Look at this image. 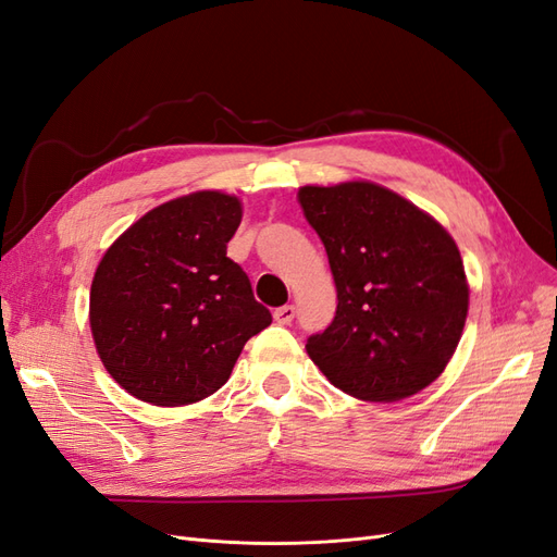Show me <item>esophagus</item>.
I'll return each mask as SVG.
<instances>
[{"label": "esophagus", "instance_id": "34e87169", "mask_svg": "<svg viewBox=\"0 0 557 557\" xmlns=\"http://www.w3.org/2000/svg\"><path fill=\"white\" fill-rule=\"evenodd\" d=\"M295 307H290V305H285V307H278L276 311H274V320L278 325H290L293 323V318H295Z\"/></svg>", "mask_w": 557, "mask_h": 557}]
</instances>
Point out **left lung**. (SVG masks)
<instances>
[{
	"instance_id": "left-lung-1",
	"label": "left lung",
	"mask_w": 557,
	"mask_h": 557,
	"mask_svg": "<svg viewBox=\"0 0 557 557\" xmlns=\"http://www.w3.org/2000/svg\"><path fill=\"white\" fill-rule=\"evenodd\" d=\"M297 199L327 250L336 313L307 352L364 401H399L446 369L462 336L469 285L450 234L409 199L369 181L305 185Z\"/></svg>"
}]
</instances>
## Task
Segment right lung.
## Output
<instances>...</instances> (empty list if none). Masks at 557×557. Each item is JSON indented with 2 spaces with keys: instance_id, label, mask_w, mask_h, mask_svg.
<instances>
[{
  "instance_id": "right-lung-1",
  "label": "right lung",
  "mask_w": 557,
  "mask_h": 557,
  "mask_svg": "<svg viewBox=\"0 0 557 557\" xmlns=\"http://www.w3.org/2000/svg\"><path fill=\"white\" fill-rule=\"evenodd\" d=\"M242 201L199 190L156 207L99 262L90 330L107 372L141 401L183 407L225 385L244 344L272 323L227 258Z\"/></svg>"
}]
</instances>
